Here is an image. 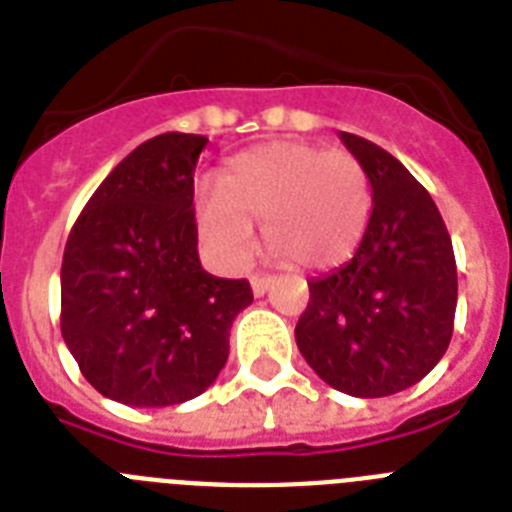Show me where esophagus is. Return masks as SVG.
I'll list each match as a JSON object with an SVG mask.
<instances>
[{
    "instance_id": "esophagus-1",
    "label": "esophagus",
    "mask_w": 512,
    "mask_h": 512,
    "mask_svg": "<svg viewBox=\"0 0 512 512\" xmlns=\"http://www.w3.org/2000/svg\"><path fill=\"white\" fill-rule=\"evenodd\" d=\"M249 283H252V294L265 296L270 291V286H273V278H270V276H252V278H249Z\"/></svg>"
}]
</instances>
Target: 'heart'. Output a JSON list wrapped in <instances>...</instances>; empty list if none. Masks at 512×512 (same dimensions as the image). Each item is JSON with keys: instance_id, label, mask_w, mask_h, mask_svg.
I'll use <instances>...</instances> for the list:
<instances>
[{"instance_id": "heart-1", "label": "heart", "mask_w": 512, "mask_h": 512, "mask_svg": "<svg viewBox=\"0 0 512 512\" xmlns=\"http://www.w3.org/2000/svg\"><path fill=\"white\" fill-rule=\"evenodd\" d=\"M372 213V184L349 150L270 143L231 158L218 192L197 197V229L213 255L242 265L263 223L265 249L302 270L341 265L354 255Z\"/></svg>"}]
</instances>
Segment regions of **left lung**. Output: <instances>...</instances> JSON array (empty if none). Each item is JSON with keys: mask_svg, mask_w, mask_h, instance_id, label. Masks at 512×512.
Segmentation results:
<instances>
[{"mask_svg": "<svg viewBox=\"0 0 512 512\" xmlns=\"http://www.w3.org/2000/svg\"><path fill=\"white\" fill-rule=\"evenodd\" d=\"M372 184L354 257L309 281L296 346L330 388L356 398L401 393L427 377L453 336L458 273L435 200L380 145L341 132Z\"/></svg>", "mask_w": 512, "mask_h": 512, "instance_id": "left-lung-1", "label": "left lung"}]
</instances>
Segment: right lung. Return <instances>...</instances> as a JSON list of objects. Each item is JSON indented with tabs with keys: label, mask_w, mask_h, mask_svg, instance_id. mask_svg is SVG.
I'll return each mask as SVG.
<instances>
[{
	"label": "right lung",
	"mask_w": 512,
	"mask_h": 512,
	"mask_svg": "<svg viewBox=\"0 0 512 512\" xmlns=\"http://www.w3.org/2000/svg\"><path fill=\"white\" fill-rule=\"evenodd\" d=\"M208 137L137 145L75 221L62 260V338L85 380L124 406L161 409L205 393L229 359L244 278L197 255L195 166Z\"/></svg>",
	"instance_id": "1"
}]
</instances>
